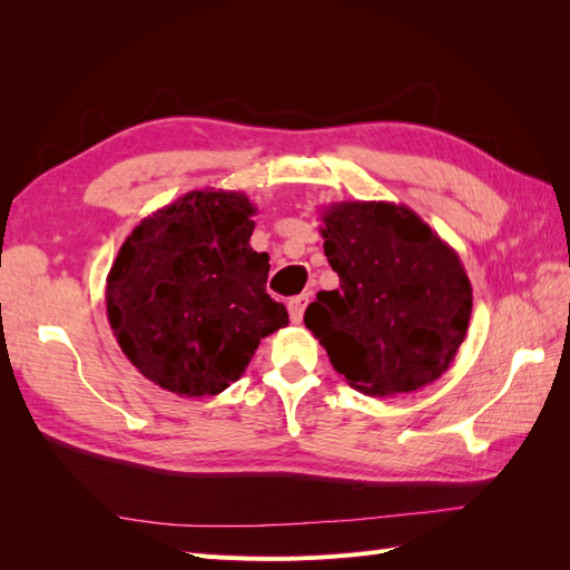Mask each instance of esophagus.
I'll use <instances>...</instances> for the list:
<instances>
[{
    "label": "esophagus",
    "mask_w": 570,
    "mask_h": 570,
    "mask_svg": "<svg viewBox=\"0 0 570 570\" xmlns=\"http://www.w3.org/2000/svg\"><path fill=\"white\" fill-rule=\"evenodd\" d=\"M306 304H308V295H297V297H292V299L287 302V312H289L292 323H302Z\"/></svg>",
    "instance_id": "34e87169"
}]
</instances>
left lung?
<instances>
[{
    "label": "left lung",
    "instance_id": "1",
    "mask_svg": "<svg viewBox=\"0 0 570 570\" xmlns=\"http://www.w3.org/2000/svg\"><path fill=\"white\" fill-rule=\"evenodd\" d=\"M340 287L318 292L304 325L354 390L416 392L450 368L469 331L473 289L459 254L392 202H335L321 214Z\"/></svg>",
    "mask_w": 570,
    "mask_h": 570
}]
</instances>
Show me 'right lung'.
Returning <instances> with one entry per match:
<instances>
[{"label": "right lung", "mask_w": 570, "mask_h": 570, "mask_svg": "<svg viewBox=\"0 0 570 570\" xmlns=\"http://www.w3.org/2000/svg\"><path fill=\"white\" fill-rule=\"evenodd\" d=\"M256 206L235 189H193L149 214L107 275V316L130 364L180 396L218 394L262 340L289 323L254 252Z\"/></svg>", "instance_id": "right-lung-1"}]
</instances>
